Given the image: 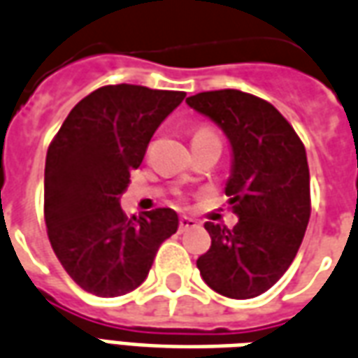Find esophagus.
I'll use <instances>...</instances> for the list:
<instances>
[{
    "label": "esophagus",
    "mask_w": 358,
    "mask_h": 358,
    "mask_svg": "<svg viewBox=\"0 0 358 358\" xmlns=\"http://www.w3.org/2000/svg\"><path fill=\"white\" fill-rule=\"evenodd\" d=\"M199 222L196 221V219H192V217H180V232H186L189 231V229H196Z\"/></svg>",
    "instance_id": "obj_1"
}]
</instances>
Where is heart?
Segmentation results:
<instances>
[{
    "mask_svg": "<svg viewBox=\"0 0 358 358\" xmlns=\"http://www.w3.org/2000/svg\"><path fill=\"white\" fill-rule=\"evenodd\" d=\"M209 131H211L209 127H199V129H197L196 134H194V137H196V136H201V134H209Z\"/></svg>",
    "mask_w": 358,
    "mask_h": 358,
    "instance_id": "b5f03b06",
    "label": "heart"
}]
</instances>
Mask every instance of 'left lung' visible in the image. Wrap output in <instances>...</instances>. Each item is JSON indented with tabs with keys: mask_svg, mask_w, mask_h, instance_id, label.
I'll list each match as a JSON object with an SVG mask.
<instances>
[{
	"mask_svg": "<svg viewBox=\"0 0 358 358\" xmlns=\"http://www.w3.org/2000/svg\"><path fill=\"white\" fill-rule=\"evenodd\" d=\"M186 102L229 137L224 194L238 222H205L211 248L197 269L215 292L254 299L271 289L301 248L310 219V172L301 137L264 99L236 89L197 92Z\"/></svg>",
	"mask_w": 358,
	"mask_h": 358,
	"instance_id": "8db88e82",
	"label": "left lung"
}]
</instances>
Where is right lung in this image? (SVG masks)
<instances>
[{
  "instance_id": "right-lung-1",
  "label": "right lung",
  "mask_w": 358,
  "mask_h": 358,
  "mask_svg": "<svg viewBox=\"0 0 358 358\" xmlns=\"http://www.w3.org/2000/svg\"><path fill=\"white\" fill-rule=\"evenodd\" d=\"M186 92L106 85L79 101L52 139L44 219L54 254L83 291L122 296L143 283L157 250L178 231L169 207L127 217L120 197L162 120Z\"/></svg>"
}]
</instances>
